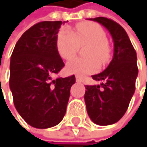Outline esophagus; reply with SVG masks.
Listing matches in <instances>:
<instances>
[{
	"label": "esophagus",
	"mask_w": 147,
	"mask_h": 147,
	"mask_svg": "<svg viewBox=\"0 0 147 147\" xmlns=\"http://www.w3.org/2000/svg\"><path fill=\"white\" fill-rule=\"evenodd\" d=\"M75 80H76V82H77V83H81V82H82L81 77L78 76V75H77V76H75Z\"/></svg>",
	"instance_id": "obj_1"
}]
</instances>
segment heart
I'll list each match as a JSON object with an SVG mask.
<instances>
[{"label": "heart", "mask_w": 147, "mask_h": 147, "mask_svg": "<svg viewBox=\"0 0 147 147\" xmlns=\"http://www.w3.org/2000/svg\"><path fill=\"white\" fill-rule=\"evenodd\" d=\"M105 31L98 24L85 22L76 26L74 33L68 28L61 29L57 36L56 48L59 55L69 60L77 53L80 46H87L86 59L74 58L66 65V72L78 76L95 73L100 63H107L111 58V48L107 43Z\"/></svg>", "instance_id": "heart-1"}]
</instances>
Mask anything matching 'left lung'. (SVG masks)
Here are the masks:
<instances>
[{"label":"left lung","mask_w":147,"mask_h":147,"mask_svg":"<svg viewBox=\"0 0 147 147\" xmlns=\"http://www.w3.org/2000/svg\"><path fill=\"white\" fill-rule=\"evenodd\" d=\"M111 33L114 53L111 63L98 74L92 75L98 86H86L85 102L88 116L98 125H111L120 121L129 107L138 75L136 51L123 27L106 17L91 18Z\"/></svg>","instance_id":"1"}]
</instances>
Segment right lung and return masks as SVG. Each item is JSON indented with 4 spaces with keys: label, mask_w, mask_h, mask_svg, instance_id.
Masks as SVG:
<instances>
[{
    "label": "right lung",
    "mask_w": 147,
    "mask_h": 147,
    "mask_svg": "<svg viewBox=\"0 0 147 147\" xmlns=\"http://www.w3.org/2000/svg\"><path fill=\"white\" fill-rule=\"evenodd\" d=\"M61 24L44 21L31 26L19 38L11 56L9 85L14 107L35 128L60 123L75 83L74 75L52 78L64 66L56 48Z\"/></svg>",
    "instance_id": "1"
}]
</instances>
